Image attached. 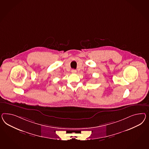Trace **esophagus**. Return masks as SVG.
I'll list each match as a JSON object with an SVG mask.
<instances>
[{
  "mask_svg": "<svg viewBox=\"0 0 149 149\" xmlns=\"http://www.w3.org/2000/svg\"><path fill=\"white\" fill-rule=\"evenodd\" d=\"M71 72L74 74V73H76V72H77V70H76L75 69H72V71H71Z\"/></svg>",
  "mask_w": 149,
  "mask_h": 149,
  "instance_id": "esophagus-1",
  "label": "esophagus"
}]
</instances>
